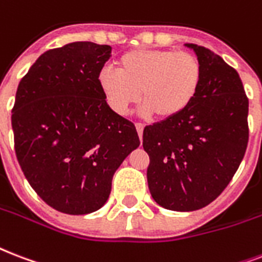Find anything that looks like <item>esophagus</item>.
Listing matches in <instances>:
<instances>
[{
  "label": "esophagus",
  "mask_w": 262,
  "mask_h": 262,
  "mask_svg": "<svg viewBox=\"0 0 262 262\" xmlns=\"http://www.w3.org/2000/svg\"><path fill=\"white\" fill-rule=\"evenodd\" d=\"M136 130L139 133V137L141 139V136H143V130H144V125L143 123H136Z\"/></svg>",
  "instance_id": "esophagus-1"
}]
</instances>
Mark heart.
Listing matches in <instances>:
<instances>
[{
	"mask_svg": "<svg viewBox=\"0 0 262 262\" xmlns=\"http://www.w3.org/2000/svg\"><path fill=\"white\" fill-rule=\"evenodd\" d=\"M117 71L101 70L99 83L110 107L125 115L139 100L143 113L171 119L184 113L198 95L202 67L195 55L185 51L141 48L123 53Z\"/></svg>",
	"mask_w": 262,
	"mask_h": 262,
	"instance_id": "obj_1",
	"label": "heart"
}]
</instances>
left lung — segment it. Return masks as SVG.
<instances>
[{
  "label": "left lung",
  "mask_w": 262,
  "mask_h": 262,
  "mask_svg": "<svg viewBox=\"0 0 262 262\" xmlns=\"http://www.w3.org/2000/svg\"><path fill=\"white\" fill-rule=\"evenodd\" d=\"M185 47L202 67L198 95L184 113L143 132L151 196L174 211L213 202L236 173L249 141V99L236 70L207 48Z\"/></svg>",
  "instance_id": "left-lung-1"
}]
</instances>
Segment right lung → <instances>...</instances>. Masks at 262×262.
Masks as SVG:
<instances>
[{
  "label": "right lung",
  "instance_id": "obj_1",
  "mask_svg": "<svg viewBox=\"0 0 262 262\" xmlns=\"http://www.w3.org/2000/svg\"><path fill=\"white\" fill-rule=\"evenodd\" d=\"M110 45L47 51L21 78L13 110L15 151L43 202L66 214L104 206L114 173L140 145L135 125L110 108L99 75Z\"/></svg>",
  "mask_w": 262,
  "mask_h": 262
}]
</instances>
